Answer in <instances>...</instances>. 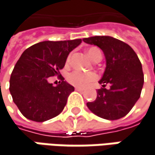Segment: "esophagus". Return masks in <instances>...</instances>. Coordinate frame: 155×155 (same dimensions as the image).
<instances>
[{"label": "esophagus", "mask_w": 155, "mask_h": 155, "mask_svg": "<svg viewBox=\"0 0 155 155\" xmlns=\"http://www.w3.org/2000/svg\"><path fill=\"white\" fill-rule=\"evenodd\" d=\"M75 90H77V91H79V92H83V88H81V87H75Z\"/></svg>", "instance_id": "1"}]
</instances>
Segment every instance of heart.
Instances as JSON below:
<instances>
[{"label": "heart", "mask_w": 155, "mask_h": 155, "mask_svg": "<svg viewBox=\"0 0 155 155\" xmlns=\"http://www.w3.org/2000/svg\"><path fill=\"white\" fill-rule=\"evenodd\" d=\"M87 55L91 59H96L97 56H102V52L96 47H91L87 50ZM70 61V57L67 60L68 63ZM98 79V75L95 73L91 72H83L81 70H75L72 72L68 77V81L70 84L78 87H85L91 84L92 82H95Z\"/></svg>", "instance_id": "b5f03b06"}]
</instances>
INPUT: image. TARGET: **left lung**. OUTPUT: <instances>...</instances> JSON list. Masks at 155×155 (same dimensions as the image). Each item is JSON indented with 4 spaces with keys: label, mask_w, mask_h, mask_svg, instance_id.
<instances>
[{
    "label": "left lung",
    "mask_w": 155,
    "mask_h": 155,
    "mask_svg": "<svg viewBox=\"0 0 155 155\" xmlns=\"http://www.w3.org/2000/svg\"><path fill=\"white\" fill-rule=\"evenodd\" d=\"M83 41L97 45L106 58L104 74L99 81L103 87L97 90L96 100L87 106L102 118L119 119L130 112L140 96L144 83L140 60L129 45L112 37L95 36Z\"/></svg>",
    "instance_id": "obj_1"
}]
</instances>
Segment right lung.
<instances>
[{
  "label": "right lung",
  "mask_w": 155,
  "mask_h": 155,
  "mask_svg": "<svg viewBox=\"0 0 155 155\" xmlns=\"http://www.w3.org/2000/svg\"><path fill=\"white\" fill-rule=\"evenodd\" d=\"M81 43V39L44 41L23 51L12 71L9 91L26 118L44 122L63 110L74 87L64 81L59 71L64 68L69 52ZM51 76H58L61 84L54 87L49 84Z\"/></svg>",
  "instance_id": "add662e5"
}]
</instances>
